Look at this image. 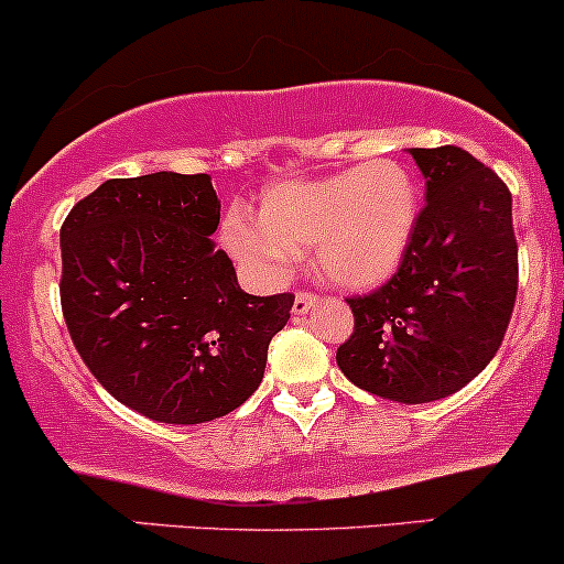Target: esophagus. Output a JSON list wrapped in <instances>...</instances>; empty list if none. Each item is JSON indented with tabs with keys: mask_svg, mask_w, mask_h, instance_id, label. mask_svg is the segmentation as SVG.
<instances>
[{
	"mask_svg": "<svg viewBox=\"0 0 564 564\" xmlns=\"http://www.w3.org/2000/svg\"><path fill=\"white\" fill-rule=\"evenodd\" d=\"M316 301H319V299H316L314 293H299V295H295V301H293V314H299V316L308 314L314 308Z\"/></svg>",
	"mask_w": 564,
	"mask_h": 564,
	"instance_id": "1",
	"label": "esophagus"
}]
</instances>
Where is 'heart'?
I'll list each match as a JSON object with an SVG mask.
<instances>
[{
	"label": "heart",
	"mask_w": 564,
	"mask_h": 564,
	"mask_svg": "<svg viewBox=\"0 0 564 564\" xmlns=\"http://www.w3.org/2000/svg\"><path fill=\"white\" fill-rule=\"evenodd\" d=\"M419 224V183L397 160L319 181H290L263 194L261 218L234 207L224 220L226 250L256 276L280 282L303 248H314L325 282L367 290L400 269Z\"/></svg>",
	"instance_id": "1"
}]
</instances>
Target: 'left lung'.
<instances>
[{
	"label": "left lung",
	"instance_id": "left-lung-1",
	"mask_svg": "<svg viewBox=\"0 0 564 564\" xmlns=\"http://www.w3.org/2000/svg\"><path fill=\"white\" fill-rule=\"evenodd\" d=\"M410 154L426 205L397 274L346 299L354 333L335 359L359 389L421 404L464 389L496 357L520 271L506 183L458 145Z\"/></svg>",
	"mask_w": 564,
	"mask_h": 564
}]
</instances>
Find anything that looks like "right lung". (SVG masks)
<instances>
[{"label":"right lung","mask_w":564,"mask_h":564,"mask_svg":"<svg viewBox=\"0 0 564 564\" xmlns=\"http://www.w3.org/2000/svg\"><path fill=\"white\" fill-rule=\"evenodd\" d=\"M210 175L111 178L61 226V306L106 391L160 423H205L261 386L295 295H250L213 234Z\"/></svg>","instance_id":"obj_1"}]
</instances>
